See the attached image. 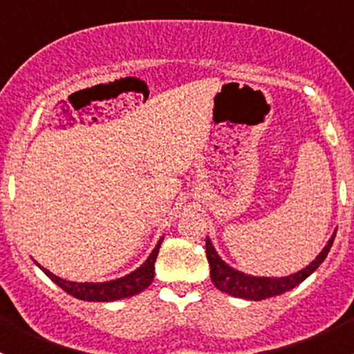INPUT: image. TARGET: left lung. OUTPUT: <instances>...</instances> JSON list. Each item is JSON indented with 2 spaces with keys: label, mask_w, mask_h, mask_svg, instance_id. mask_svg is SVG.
Listing matches in <instances>:
<instances>
[{
  "label": "left lung",
  "mask_w": 354,
  "mask_h": 354,
  "mask_svg": "<svg viewBox=\"0 0 354 354\" xmlns=\"http://www.w3.org/2000/svg\"><path fill=\"white\" fill-rule=\"evenodd\" d=\"M334 238H335V231L332 233V236L329 238V241H327V245L324 246L322 252H320L319 255L315 257V260H312L305 269L298 270V272L291 274V276H286V277H259V276H252V274H245L241 272V270L233 269L230 263L224 262V260L219 257V253L216 252V248H214L212 241H210L209 236H207L205 252H207V260H209V266H210V279H212L214 286L217 289L234 296V298L260 301V299L283 295V292L289 291V289L298 286V284L303 283L310 274H313L317 269H319L320 263L326 260L332 243H334Z\"/></svg>",
  "instance_id": "obj_1"
}]
</instances>
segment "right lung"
Returning <instances> with one entry per match:
<instances>
[{
  "mask_svg": "<svg viewBox=\"0 0 354 354\" xmlns=\"http://www.w3.org/2000/svg\"><path fill=\"white\" fill-rule=\"evenodd\" d=\"M162 240L164 238H160L157 241L156 248L152 250L149 259L138 269L127 274V276L118 277V279L106 281V283H73V281H65L62 277L55 276L53 272H49L42 266H39L37 262L35 263L53 283L58 284L59 288L65 289L68 295L75 296V298L84 299V301H116V299H123L128 298V296L137 295V292L144 291L145 288L151 286V283L154 281V263Z\"/></svg>",
  "mask_w": 354,
  "mask_h": 354,
  "instance_id": "right-lung-1",
  "label": "right lung"
}]
</instances>
